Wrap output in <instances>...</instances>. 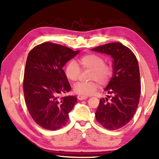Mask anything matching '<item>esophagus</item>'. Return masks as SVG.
<instances>
[{
	"label": "esophagus",
	"mask_w": 159,
	"mask_h": 159,
	"mask_svg": "<svg viewBox=\"0 0 159 159\" xmlns=\"http://www.w3.org/2000/svg\"><path fill=\"white\" fill-rule=\"evenodd\" d=\"M77 98H78V100H80V101H82V100H85V99L88 98V97H87V96H82V95H78Z\"/></svg>",
	"instance_id": "34e87169"
}]
</instances>
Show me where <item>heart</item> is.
Listing matches in <instances>:
<instances>
[{
  "mask_svg": "<svg viewBox=\"0 0 159 159\" xmlns=\"http://www.w3.org/2000/svg\"><path fill=\"white\" fill-rule=\"evenodd\" d=\"M79 65L82 69L91 70L90 80L94 81L90 82H78L74 85L73 90L76 94L82 96H88L95 93L98 88V82L101 84H106L113 75V68L111 65L106 64L103 58L97 54H88L82 56L79 60ZM79 66V67H80ZM74 61H71L66 65L65 75L71 82H75L80 78L81 69Z\"/></svg>",
  "mask_w": 159,
  "mask_h": 159,
  "instance_id": "1",
  "label": "heart"
}]
</instances>
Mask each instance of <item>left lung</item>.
<instances>
[{
    "label": "left lung",
    "instance_id": "8db88e82",
    "mask_svg": "<svg viewBox=\"0 0 159 159\" xmlns=\"http://www.w3.org/2000/svg\"><path fill=\"white\" fill-rule=\"evenodd\" d=\"M92 51L108 54L114 59V73L105 89L113 96L109 101L107 98L100 100L95 118L106 129H118L129 123L139 104L141 85L138 60L129 48L118 42L98 46Z\"/></svg>",
    "mask_w": 159,
    "mask_h": 159
}]
</instances>
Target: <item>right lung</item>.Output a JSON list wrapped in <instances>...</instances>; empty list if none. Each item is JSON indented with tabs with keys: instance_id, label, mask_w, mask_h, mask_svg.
<instances>
[{
	"instance_id": "obj_1",
	"label": "right lung",
	"mask_w": 159,
	"mask_h": 159,
	"mask_svg": "<svg viewBox=\"0 0 159 159\" xmlns=\"http://www.w3.org/2000/svg\"><path fill=\"white\" fill-rule=\"evenodd\" d=\"M78 53L46 42L28 54L23 81L26 105L33 120L44 129L56 130L66 125L69 113L77 102L76 96L59 95L71 90L62 68Z\"/></svg>"
}]
</instances>
